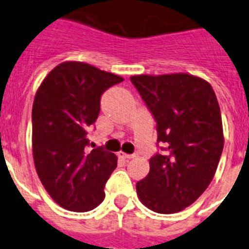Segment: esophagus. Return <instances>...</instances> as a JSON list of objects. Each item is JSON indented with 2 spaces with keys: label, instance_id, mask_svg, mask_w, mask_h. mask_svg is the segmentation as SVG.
I'll return each instance as SVG.
<instances>
[{
  "label": "esophagus",
  "instance_id": "esophagus-1",
  "mask_svg": "<svg viewBox=\"0 0 249 249\" xmlns=\"http://www.w3.org/2000/svg\"><path fill=\"white\" fill-rule=\"evenodd\" d=\"M118 157L120 158V159H124V160H127V159H131V158H134V155L126 154V153H123V151H119Z\"/></svg>",
  "mask_w": 249,
  "mask_h": 249
}]
</instances>
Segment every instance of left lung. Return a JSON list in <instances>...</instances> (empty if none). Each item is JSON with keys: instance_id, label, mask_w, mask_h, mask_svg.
<instances>
[{"instance_id": "obj_1", "label": "left lung", "mask_w": 249, "mask_h": 249, "mask_svg": "<svg viewBox=\"0 0 249 249\" xmlns=\"http://www.w3.org/2000/svg\"><path fill=\"white\" fill-rule=\"evenodd\" d=\"M130 81L157 122L158 142L165 146L137 183L138 196L157 213H177L202 196L217 170L224 145L217 96L208 81L184 72L137 75Z\"/></svg>"}]
</instances>
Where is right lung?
Wrapping results in <instances>:
<instances>
[{
	"label": "right lung",
	"instance_id": "right-lung-1",
	"mask_svg": "<svg viewBox=\"0 0 249 249\" xmlns=\"http://www.w3.org/2000/svg\"><path fill=\"white\" fill-rule=\"evenodd\" d=\"M122 76L85 62L57 65L41 83L32 107V153L36 172L50 196L73 212L96 208L116 168L115 154L86 151L88 130L100 112L103 92Z\"/></svg>",
	"mask_w": 249,
	"mask_h": 249
}]
</instances>
